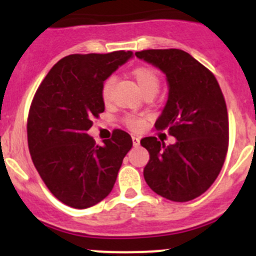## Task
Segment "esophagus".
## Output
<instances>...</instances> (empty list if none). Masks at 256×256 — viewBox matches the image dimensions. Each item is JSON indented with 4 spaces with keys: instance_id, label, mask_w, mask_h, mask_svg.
Wrapping results in <instances>:
<instances>
[{
    "instance_id": "34e87169",
    "label": "esophagus",
    "mask_w": 256,
    "mask_h": 256,
    "mask_svg": "<svg viewBox=\"0 0 256 256\" xmlns=\"http://www.w3.org/2000/svg\"><path fill=\"white\" fill-rule=\"evenodd\" d=\"M132 141H133V146H138V144H140V137H136V136H133Z\"/></svg>"
}]
</instances>
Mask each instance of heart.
<instances>
[{
    "label": "heart",
    "mask_w": 256,
    "mask_h": 256,
    "mask_svg": "<svg viewBox=\"0 0 256 256\" xmlns=\"http://www.w3.org/2000/svg\"><path fill=\"white\" fill-rule=\"evenodd\" d=\"M132 76L134 78L136 83L140 87V90L142 91V94L148 91H156L159 90L160 86V78L158 76L155 70L151 69L148 66H138L132 72ZM112 84H114V78L106 79L102 84V90H101V96H102L104 102L108 104L112 100ZM126 126L130 128L133 130H140L142 126H144V122L138 118L134 116H126L124 119Z\"/></svg>",
    "instance_id": "obj_1"
}]
</instances>
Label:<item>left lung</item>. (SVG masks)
<instances>
[{"mask_svg":"<svg viewBox=\"0 0 256 256\" xmlns=\"http://www.w3.org/2000/svg\"><path fill=\"white\" fill-rule=\"evenodd\" d=\"M136 56L166 76L168 100L155 128L176 137L169 146L156 137L141 140L150 154L144 180L168 200H194L214 183L227 155L228 112L220 87L209 69L182 50H144Z\"/></svg>","mask_w":256,"mask_h":256,"instance_id":"8db88e82","label":"left lung"}]
</instances>
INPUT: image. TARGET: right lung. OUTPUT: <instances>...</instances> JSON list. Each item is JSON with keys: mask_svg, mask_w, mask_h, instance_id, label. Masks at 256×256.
<instances>
[{"mask_svg": "<svg viewBox=\"0 0 256 256\" xmlns=\"http://www.w3.org/2000/svg\"><path fill=\"white\" fill-rule=\"evenodd\" d=\"M132 56V51L66 56L52 66L32 101L26 126L32 160L52 195L68 206L86 209L104 200L132 148L122 130L102 146L87 133L105 110L104 82Z\"/></svg>", "mask_w": 256, "mask_h": 256, "instance_id": "right-lung-1", "label": "right lung"}]
</instances>
